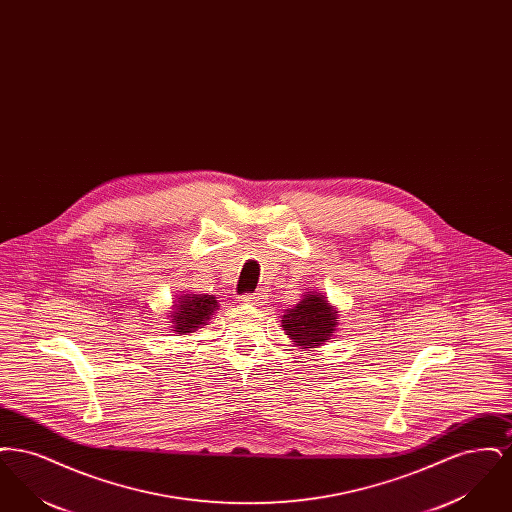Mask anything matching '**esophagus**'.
I'll use <instances>...</instances> for the list:
<instances>
[{
  "mask_svg": "<svg viewBox=\"0 0 512 512\" xmlns=\"http://www.w3.org/2000/svg\"><path fill=\"white\" fill-rule=\"evenodd\" d=\"M267 293L259 292V293H251V295H244L242 297V301H244L245 305H253V307H261V305H265L267 303Z\"/></svg>",
  "mask_w": 512,
  "mask_h": 512,
  "instance_id": "1",
  "label": "esophagus"
}]
</instances>
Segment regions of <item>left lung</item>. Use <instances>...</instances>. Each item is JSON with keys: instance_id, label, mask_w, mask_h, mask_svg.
I'll use <instances>...</instances> for the list:
<instances>
[{"instance_id": "left-lung-1", "label": "left lung", "mask_w": 512, "mask_h": 512, "mask_svg": "<svg viewBox=\"0 0 512 512\" xmlns=\"http://www.w3.org/2000/svg\"><path fill=\"white\" fill-rule=\"evenodd\" d=\"M340 311L318 292H305L299 303L282 315V330L293 347L311 351L334 340L338 332Z\"/></svg>"}]
</instances>
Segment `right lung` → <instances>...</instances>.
<instances>
[{
	"mask_svg": "<svg viewBox=\"0 0 512 512\" xmlns=\"http://www.w3.org/2000/svg\"><path fill=\"white\" fill-rule=\"evenodd\" d=\"M219 309V301L215 295L182 292L176 295L171 311L167 313L171 320V330L178 336H190L205 328Z\"/></svg>",
	"mask_w": 512,
	"mask_h": 512,
	"instance_id": "add662e5",
	"label": "right lung"
}]
</instances>
